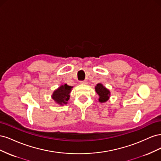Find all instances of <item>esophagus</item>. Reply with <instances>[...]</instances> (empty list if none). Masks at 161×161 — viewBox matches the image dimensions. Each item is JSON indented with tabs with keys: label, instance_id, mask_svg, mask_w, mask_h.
Here are the masks:
<instances>
[{
	"label": "esophagus",
	"instance_id": "34e87169",
	"mask_svg": "<svg viewBox=\"0 0 161 161\" xmlns=\"http://www.w3.org/2000/svg\"><path fill=\"white\" fill-rule=\"evenodd\" d=\"M80 83L82 85H86L87 81L86 80H81V81H80Z\"/></svg>",
	"mask_w": 161,
	"mask_h": 161
}]
</instances>
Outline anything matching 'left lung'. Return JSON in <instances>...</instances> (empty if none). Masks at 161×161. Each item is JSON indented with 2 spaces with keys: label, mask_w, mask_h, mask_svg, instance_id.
I'll return each mask as SVG.
<instances>
[{
  "label": "left lung",
  "mask_w": 161,
  "mask_h": 161,
  "mask_svg": "<svg viewBox=\"0 0 161 161\" xmlns=\"http://www.w3.org/2000/svg\"><path fill=\"white\" fill-rule=\"evenodd\" d=\"M95 91L99 95V101L101 103L105 102L109 99L110 92L108 89H107L105 86H103L101 83L97 84L95 86Z\"/></svg>",
  "instance_id": "obj_1"
}]
</instances>
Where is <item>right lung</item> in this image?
<instances>
[{
    "instance_id": "add662e5",
    "label": "right lung",
    "mask_w": 161,
    "mask_h": 161,
    "mask_svg": "<svg viewBox=\"0 0 161 161\" xmlns=\"http://www.w3.org/2000/svg\"><path fill=\"white\" fill-rule=\"evenodd\" d=\"M72 88V86L67 85L66 84L62 85L57 90L53 92L52 95V99L58 104H66L67 101L69 99V94Z\"/></svg>"
}]
</instances>
